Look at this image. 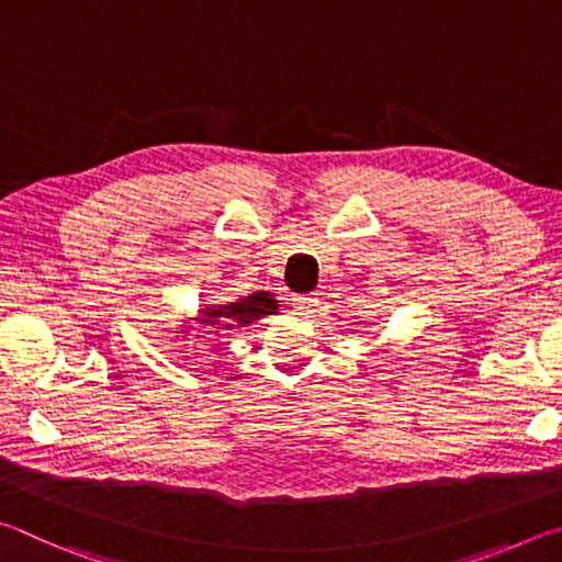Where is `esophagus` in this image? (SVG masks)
Returning <instances> with one entry per match:
<instances>
[{
  "mask_svg": "<svg viewBox=\"0 0 562 562\" xmlns=\"http://www.w3.org/2000/svg\"><path fill=\"white\" fill-rule=\"evenodd\" d=\"M317 304L319 300L315 294H292V307L297 315H310V312H315Z\"/></svg>",
  "mask_w": 562,
  "mask_h": 562,
  "instance_id": "esophagus-1",
  "label": "esophagus"
}]
</instances>
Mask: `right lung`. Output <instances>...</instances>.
Returning a JSON list of instances; mask_svg holds the SVG:
<instances>
[{
  "mask_svg": "<svg viewBox=\"0 0 562 562\" xmlns=\"http://www.w3.org/2000/svg\"><path fill=\"white\" fill-rule=\"evenodd\" d=\"M198 312H201V317H198L201 325L217 329H237L252 325V322L260 317L274 315V312H278V300H274L270 292H255L250 297H243L231 304H207V307ZM188 329L190 327H186L183 331Z\"/></svg>",
  "mask_w": 562,
  "mask_h": 562,
  "instance_id": "add662e5",
  "label": "right lung"
}]
</instances>
